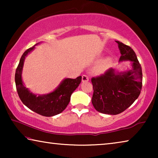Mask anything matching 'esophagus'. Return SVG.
<instances>
[{
    "label": "esophagus",
    "mask_w": 158,
    "mask_h": 158,
    "mask_svg": "<svg viewBox=\"0 0 158 158\" xmlns=\"http://www.w3.org/2000/svg\"><path fill=\"white\" fill-rule=\"evenodd\" d=\"M89 80V77H88L87 75H85V74H84V75H82V81H88Z\"/></svg>",
    "instance_id": "obj_1"
}]
</instances>
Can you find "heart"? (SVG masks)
Wrapping results in <instances>:
<instances>
[{
	"instance_id": "heart-1",
	"label": "heart",
	"mask_w": 158,
	"mask_h": 158,
	"mask_svg": "<svg viewBox=\"0 0 158 158\" xmlns=\"http://www.w3.org/2000/svg\"><path fill=\"white\" fill-rule=\"evenodd\" d=\"M112 62V60L111 58H106V60H105L104 61H102L101 63H100L98 66V70L99 72H100V73H102V72H105L106 71V69H107L109 66L111 65Z\"/></svg>"
}]
</instances>
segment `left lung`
I'll list each match as a JSON object with an SVG mask.
<instances>
[{
	"instance_id": "8db88e82",
	"label": "left lung",
	"mask_w": 158,
	"mask_h": 158,
	"mask_svg": "<svg viewBox=\"0 0 158 158\" xmlns=\"http://www.w3.org/2000/svg\"><path fill=\"white\" fill-rule=\"evenodd\" d=\"M116 42L121 54L119 61H131L132 68L121 73L110 68L91 79L93 106L100 113L110 115L121 114L132 105L142 87V70L135 52L127 45Z\"/></svg>"
}]
</instances>
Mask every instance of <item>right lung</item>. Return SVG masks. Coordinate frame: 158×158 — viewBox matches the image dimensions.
I'll use <instances>...</instances> for the list:
<instances>
[{
  "label": "right lung",
  "instance_id": "1",
  "mask_svg": "<svg viewBox=\"0 0 158 158\" xmlns=\"http://www.w3.org/2000/svg\"><path fill=\"white\" fill-rule=\"evenodd\" d=\"M34 48L35 46L29 48L23 53L16 69L15 84L17 91L21 102L31 110L44 116H55L65 110L68 105L71 95L81 81V76L76 79H65L56 89L48 94L42 95L33 94L23 84L21 73L25 58Z\"/></svg>",
  "mask_w": 158,
  "mask_h": 158
}]
</instances>
